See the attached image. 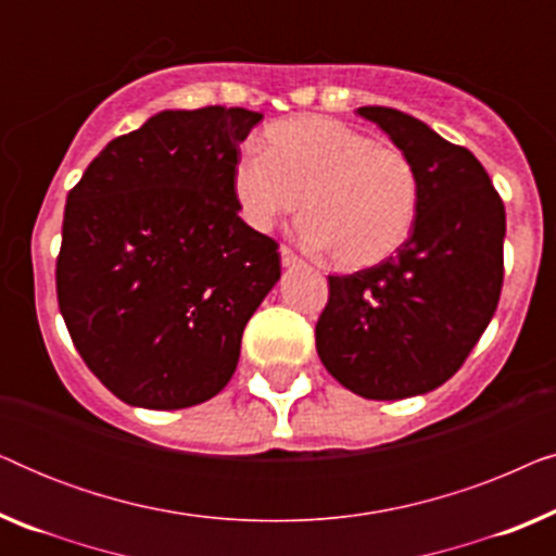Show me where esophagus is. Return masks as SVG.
<instances>
[{
    "label": "esophagus",
    "mask_w": 556,
    "mask_h": 556,
    "mask_svg": "<svg viewBox=\"0 0 556 556\" xmlns=\"http://www.w3.org/2000/svg\"><path fill=\"white\" fill-rule=\"evenodd\" d=\"M280 263H283V268H299L301 257L291 248H280Z\"/></svg>",
    "instance_id": "1"
}]
</instances>
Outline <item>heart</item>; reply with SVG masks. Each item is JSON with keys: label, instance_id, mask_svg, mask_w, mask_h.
<instances>
[{"label": "heart", "instance_id": "1", "mask_svg": "<svg viewBox=\"0 0 556 556\" xmlns=\"http://www.w3.org/2000/svg\"><path fill=\"white\" fill-rule=\"evenodd\" d=\"M263 139L265 154L245 151L232 166V197L253 230L303 202V240L346 270L371 268L407 240L420 192L402 151L324 116L280 121Z\"/></svg>", "mask_w": 556, "mask_h": 556}]
</instances>
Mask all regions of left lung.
<instances>
[{
    "mask_svg": "<svg viewBox=\"0 0 556 556\" xmlns=\"http://www.w3.org/2000/svg\"><path fill=\"white\" fill-rule=\"evenodd\" d=\"M356 113L409 159L420 197L397 253L354 276H329L316 352L359 397H417L447 382L491 324L504 283L506 212L468 149L397 109Z\"/></svg>",
    "mask_w": 556,
    "mask_h": 556,
    "instance_id": "left-lung-1",
    "label": "left lung"
}]
</instances>
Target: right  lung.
Instances as JSON below:
<instances>
[{"label":"right lung","instance_id":"1","mask_svg":"<svg viewBox=\"0 0 556 556\" xmlns=\"http://www.w3.org/2000/svg\"><path fill=\"white\" fill-rule=\"evenodd\" d=\"M263 113L162 111L71 189L58 303L88 369L131 407L215 397L280 280L278 245L238 215L232 166Z\"/></svg>","mask_w":556,"mask_h":556}]
</instances>
